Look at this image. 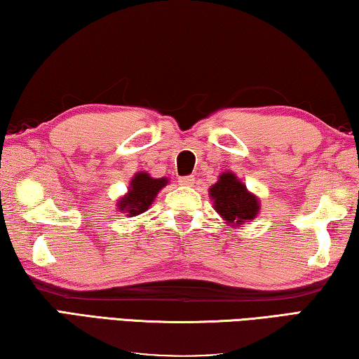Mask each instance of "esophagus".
<instances>
[{"label": "esophagus", "mask_w": 359, "mask_h": 359, "mask_svg": "<svg viewBox=\"0 0 359 359\" xmlns=\"http://www.w3.org/2000/svg\"><path fill=\"white\" fill-rule=\"evenodd\" d=\"M194 176H183V178H180V184L181 186H192L194 184Z\"/></svg>", "instance_id": "esophagus-1"}]
</instances>
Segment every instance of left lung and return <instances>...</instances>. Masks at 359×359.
Returning a JSON list of instances; mask_svg holds the SVG:
<instances>
[{
	"mask_svg": "<svg viewBox=\"0 0 359 359\" xmlns=\"http://www.w3.org/2000/svg\"><path fill=\"white\" fill-rule=\"evenodd\" d=\"M210 196L215 200V210L230 224L250 222L260 210L259 200L231 172L219 176L217 183L210 189Z\"/></svg>",
	"mask_w": 359,
	"mask_h": 359,
	"instance_id": "obj_1",
	"label": "left lung"
}]
</instances>
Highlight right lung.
<instances>
[{
    "label": "right lung",
    "mask_w": 359,
    "mask_h": 359,
    "mask_svg": "<svg viewBox=\"0 0 359 359\" xmlns=\"http://www.w3.org/2000/svg\"><path fill=\"white\" fill-rule=\"evenodd\" d=\"M167 184V178L154 180L148 173H137L130 181V189L128 196L118 202L119 211L128 212L129 216H137L149 208L157 192Z\"/></svg>",
    "instance_id": "right-lung-1"
}]
</instances>
